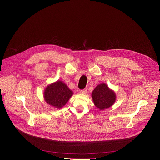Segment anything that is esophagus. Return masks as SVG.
I'll return each instance as SVG.
<instances>
[{
  "label": "esophagus",
  "mask_w": 160,
  "mask_h": 160,
  "mask_svg": "<svg viewBox=\"0 0 160 160\" xmlns=\"http://www.w3.org/2000/svg\"><path fill=\"white\" fill-rule=\"evenodd\" d=\"M87 90L85 88V89H82V90H80V92L81 94H86V93H87Z\"/></svg>",
  "instance_id": "esophagus-1"
}]
</instances>
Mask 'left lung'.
<instances>
[{
    "label": "left lung",
    "instance_id": "obj_1",
    "mask_svg": "<svg viewBox=\"0 0 160 160\" xmlns=\"http://www.w3.org/2000/svg\"><path fill=\"white\" fill-rule=\"evenodd\" d=\"M92 98L96 106L101 110L111 107L116 99V95L109 89L105 83L98 85L92 93Z\"/></svg>",
    "mask_w": 160,
    "mask_h": 160
}]
</instances>
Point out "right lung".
<instances>
[{
	"instance_id": "add662e5",
	"label": "right lung",
	"mask_w": 160,
	"mask_h": 160,
	"mask_svg": "<svg viewBox=\"0 0 160 160\" xmlns=\"http://www.w3.org/2000/svg\"><path fill=\"white\" fill-rule=\"evenodd\" d=\"M73 94L66 84L61 81H58L45 88L44 98L52 106L61 108L66 104Z\"/></svg>"
}]
</instances>
